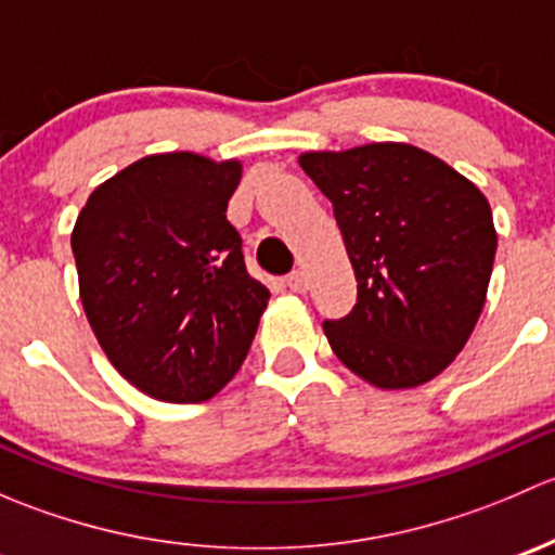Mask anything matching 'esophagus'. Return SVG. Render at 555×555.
Instances as JSON below:
<instances>
[{
    "label": "esophagus",
    "instance_id": "esophagus-1",
    "mask_svg": "<svg viewBox=\"0 0 555 555\" xmlns=\"http://www.w3.org/2000/svg\"><path fill=\"white\" fill-rule=\"evenodd\" d=\"M287 287L293 289V293H306V289H309V279H306L304 271H293L287 276Z\"/></svg>",
    "mask_w": 555,
    "mask_h": 555
}]
</instances>
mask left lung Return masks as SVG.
<instances>
[{
	"instance_id": "obj_1",
	"label": "left lung",
	"mask_w": 555,
	"mask_h": 555,
	"mask_svg": "<svg viewBox=\"0 0 555 555\" xmlns=\"http://www.w3.org/2000/svg\"><path fill=\"white\" fill-rule=\"evenodd\" d=\"M300 169L333 201L357 279L330 349L362 382L413 389L446 371L478 324L496 255L486 195L405 142L309 150Z\"/></svg>"
}]
</instances>
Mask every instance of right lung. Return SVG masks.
Listing matches in <instances>:
<instances>
[{
  "instance_id": "obj_1",
  "label": "right lung",
  "mask_w": 555,
  "mask_h": 555,
  "mask_svg": "<svg viewBox=\"0 0 555 555\" xmlns=\"http://www.w3.org/2000/svg\"><path fill=\"white\" fill-rule=\"evenodd\" d=\"M242 160L139 158L88 195L72 231L80 300L106 360L164 402H204L242 367L266 311L228 201Z\"/></svg>"
}]
</instances>
